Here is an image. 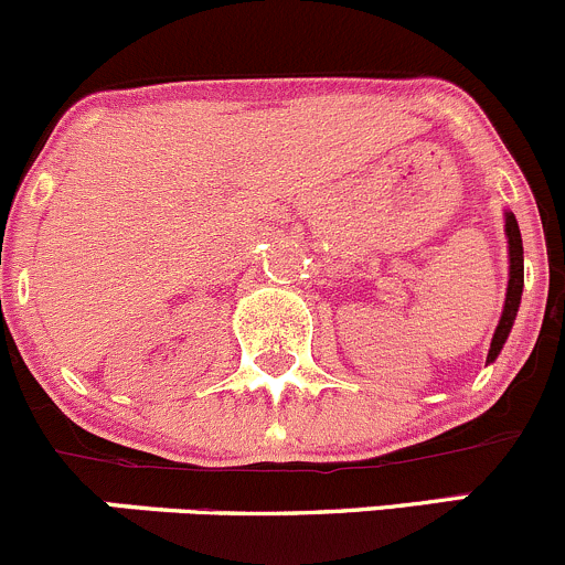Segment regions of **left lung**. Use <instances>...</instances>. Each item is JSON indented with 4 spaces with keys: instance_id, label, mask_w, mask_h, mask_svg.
Returning a JSON list of instances; mask_svg holds the SVG:
<instances>
[{
    "instance_id": "8db88e82",
    "label": "left lung",
    "mask_w": 565,
    "mask_h": 565,
    "mask_svg": "<svg viewBox=\"0 0 565 565\" xmlns=\"http://www.w3.org/2000/svg\"><path fill=\"white\" fill-rule=\"evenodd\" d=\"M505 238H508V288H505V305H502L500 323L491 338L489 356L486 362H494L500 356L502 345H505L508 334H511L513 321H516L519 305H522V288H524V249H522V233H519V222L511 211H505Z\"/></svg>"
}]
</instances>
